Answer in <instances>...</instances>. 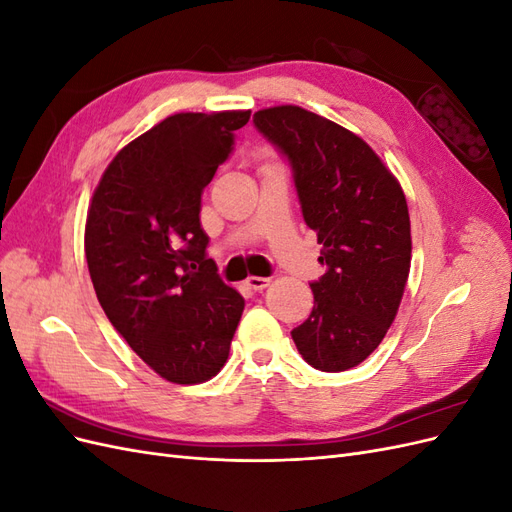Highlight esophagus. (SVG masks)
Instances as JSON below:
<instances>
[{"mask_svg": "<svg viewBox=\"0 0 512 512\" xmlns=\"http://www.w3.org/2000/svg\"><path fill=\"white\" fill-rule=\"evenodd\" d=\"M245 284L250 286L252 290H265V288L271 284V280H269V277H256V275H250V277H247V280H245Z\"/></svg>", "mask_w": 512, "mask_h": 512, "instance_id": "obj_1", "label": "esophagus"}]
</instances>
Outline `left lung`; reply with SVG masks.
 I'll list each match as a JSON object with an SVG mask.
<instances>
[{
    "label": "left lung",
    "instance_id": "left-lung-1",
    "mask_svg": "<svg viewBox=\"0 0 512 512\" xmlns=\"http://www.w3.org/2000/svg\"><path fill=\"white\" fill-rule=\"evenodd\" d=\"M256 128L280 147L294 173L305 224L327 265L312 284L314 309L292 331L303 359L346 371L374 352L404 297L410 258L406 194L361 136L301 106L254 113Z\"/></svg>",
    "mask_w": 512,
    "mask_h": 512
}]
</instances>
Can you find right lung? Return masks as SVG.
<instances>
[{"label":"right lung","instance_id":"1","mask_svg":"<svg viewBox=\"0 0 512 512\" xmlns=\"http://www.w3.org/2000/svg\"><path fill=\"white\" fill-rule=\"evenodd\" d=\"M250 113L162 119L111 160L87 209L85 258L104 314L168 382L218 374L243 314V297L207 256L198 213Z\"/></svg>","mask_w":512,"mask_h":512}]
</instances>
